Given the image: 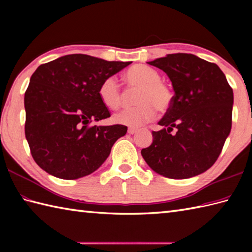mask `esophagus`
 <instances>
[{
  "label": "esophagus",
  "instance_id": "obj_1",
  "mask_svg": "<svg viewBox=\"0 0 252 252\" xmlns=\"http://www.w3.org/2000/svg\"><path fill=\"white\" fill-rule=\"evenodd\" d=\"M136 132H137V129L134 126H130L129 130H127V133H129V134H134Z\"/></svg>",
  "mask_w": 252,
  "mask_h": 252
}]
</instances>
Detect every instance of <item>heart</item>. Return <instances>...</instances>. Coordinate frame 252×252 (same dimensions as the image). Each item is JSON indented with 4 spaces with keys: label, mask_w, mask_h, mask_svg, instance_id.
<instances>
[{
    "label": "heart",
    "mask_w": 252,
    "mask_h": 252,
    "mask_svg": "<svg viewBox=\"0 0 252 252\" xmlns=\"http://www.w3.org/2000/svg\"><path fill=\"white\" fill-rule=\"evenodd\" d=\"M123 79L130 89L138 90L135 95V103L138 104L118 112L114 117L117 123L140 126L153 119L156 115V108L160 112L169 109L173 99L172 91L167 84L160 81L161 77L157 70L144 65H135L127 69ZM98 96L107 108H119L123 95L115 77L106 78L100 83Z\"/></svg>",
    "instance_id": "obj_1"
}]
</instances>
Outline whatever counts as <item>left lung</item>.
Returning a JSON list of instances; mask_svg holds the SVG:
<instances>
[{
    "instance_id": "left-lung-1",
    "label": "left lung",
    "mask_w": 252,
    "mask_h": 252,
    "mask_svg": "<svg viewBox=\"0 0 252 252\" xmlns=\"http://www.w3.org/2000/svg\"><path fill=\"white\" fill-rule=\"evenodd\" d=\"M147 63L167 73L174 96L158 122L163 129L153 131L152 145L142 149V156L165 178L201 174L217 161L231 132L234 95L225 74L216 63L185 53Z\"/></svg>"
}]
</instances>
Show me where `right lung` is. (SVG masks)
Segmentation results:
<instances>
[{
	"mask_svg": "<svg viewBox=\"0 0 252 252\" xmlns=\"http://www.w3.org/2000/svg\"><path fill=\"white\" fill-rule=\"evenodd\" d=\"M130 63L71 54L36 68L25 93V134L41 169L56 178L76 180L105 162L127 127L91 125L110 117L98 89Z\"/></svg>",
	"mask_w": 252,
	"mask_h": 252,
	"instance_id": "obj_1",
	"label": "right lung"
}]
</instances>
